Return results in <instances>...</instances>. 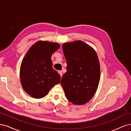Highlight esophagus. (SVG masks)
Instances as JSON below:
<instances>
[{
	"instance_id": "obj_1",
	"label": "esophagus",
	"mask_w": 131,
	"mask_h": 131,
	"mask_svg": "<svg viewBox=\"0 0 131 131\" xmlns=\"http://www.w3.org/2000/svg\"><path fill=\"white\" fill-rule=\"evenodd\" d=\"M58 73H59V74L60 75L61 77H62V71H59V72H58Z\"/></svg>"
}]
</instances>
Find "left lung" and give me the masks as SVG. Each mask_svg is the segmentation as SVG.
Instances as JSON below:
<instances>
[{"instance_id":"left-lung-1","label":"left lung","mask_w":131,"mask_h":131,"mask_svg":"<svg viewBox=\"0 0 131 131\" xmlns=\"http://www.w3.org/2000/svg\"><path fill=\"white\" fill-rule=\"evenodd\" d=\"M66 72L61 84L67 99L75 105L88 102L96 93L100 79V65L95 50L78 40L62 46Z\"/></svg>"}]
</instances>
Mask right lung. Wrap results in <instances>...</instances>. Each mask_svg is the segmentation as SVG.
I'll return each instance as SVG.
<instances>
[{
	"instance_id": "obj_1",
	"label": "right lung",
	"mask_w": 131,
	"mask_h": 131,
	"mask_svg": "<svg viewBox=\"0 0 131 131\" xmlns=\"http://www.w3.org/2000/svg\"><path fill=\"white\" fill-rule=\"evenodd\" d=\"M57 42L39 41L32 45L23 59L20 80L23 90L34 99H41L60 81L53 67L52 54L60 48Z\"/></svg>"
}]
</instances>
